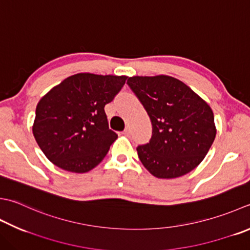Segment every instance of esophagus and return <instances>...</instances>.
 <instances>
[{"label": "esophagus", "mask_w": 250, "mask_h": 250, "mask_svg": "<svg viewBox=\"0 0 250 250\" xmlns=\"http://www.w3.org/2000/svg\"><path fill=\"white\" fill-rule=\"evenodd\" d=\"M122 133H124L125 135H126V136H129L130 135V133H131V131H130V128L129 126H126V128L124 130V132H122Z\"/></svg>", "instance_id": "1"}]
</instances>
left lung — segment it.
I'll use <instances>...</instances> for the list:
<instances>
[{
    "label": "left lung",
    "instance_id": "obj_1",
    "mask_svg": "<svg viewBox=\"0 0 250 250\" xmlns=\"http://www.w3.org/2000/svg\"><path fill=\"white\" fill-rule=\"evenodd\" d=\"M126 84L151 122L148 143L139 158L159 179L188 173L202 163L216 138L213 112L190 87L169 76L131 77Z\"/></svg>",
    "mask_w": 250,
    "mask_h": 250
}]
</instances>
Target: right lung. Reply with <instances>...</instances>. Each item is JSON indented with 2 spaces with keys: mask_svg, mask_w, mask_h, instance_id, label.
Here are the masks:
<instances>
[{
  "mask_svg": "<svg viewBox=\"0 0 250 250\" xmlns=\"http://www.w3.org/2000/svg\"><path fill=\"white\" fill-rule=\"evenodd\" d=\"M126 78L77 73L42 97L32 131L48 160L62 170L84 173L104 159L118 138L109 129L104 107Z\"/></svg>",
  "mask_w": 250,
  "mask_h": 250,
  "instance_id": "obj_1",
  "label": "right lung"
}]
</instances>
